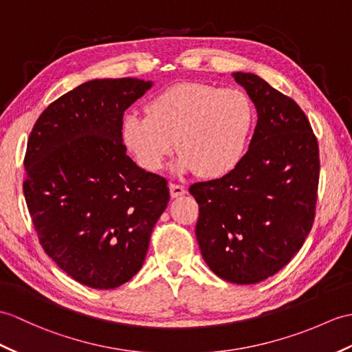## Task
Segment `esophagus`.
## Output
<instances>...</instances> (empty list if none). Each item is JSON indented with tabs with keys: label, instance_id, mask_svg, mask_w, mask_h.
<instances>
[{
	"label": "esophagus",
	"instance_id": "esophagus-1",
	"mask_svg": "<svg viewBox=\"0 0 352 352\" xmlns=\"http://www.w3.org/2000/svg\"><path fill=\"white\" fill-rule=\"evenodd\" d=\"M169 193H170V198H179V196H183L186 193V189L183 186L170 183L169 184Z\"/></svg>",
	"mask_w": 352,
	"mask_h": 352
}]
</instances>
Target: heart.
<instances>
[{
	"label": "heart",
	"mask_w": 352,
	"mask_h": 352,
	"mask_svg": "<svg viewBox=\"0 0 352 352\" xmlns=\"http://www.w3.org/2000/svg\"><path fill=\"white\" fill-rule=\"evenodd\" d=\"M145 116H127L121 130L139 165L157 173L177 145L178 168L204 178L239 166L255 124V108L243 89L198 82L163 89L145 104Z\"/></svg>",
	"instance_id": "heart-1"
}]
</instances>
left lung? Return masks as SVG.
<instances>
[{"label": "left lung", "mask_w": 352, "mask_h": 352, "mask_svg": "<svg viewBox=\"0 0 352 352\" xmlns=\"http://www.w3.org/2000/svg\"><path fill=\"white\" fill-rule=\"evenodd\" d=\"M256 106L258 121L239 166L190 186L199 204L195 232L220 279L265 280L287 265L312 230L320 148L306 113L253 73H234Z\"/></svg>", "instance_id": "8db88e82"}]
</instances>
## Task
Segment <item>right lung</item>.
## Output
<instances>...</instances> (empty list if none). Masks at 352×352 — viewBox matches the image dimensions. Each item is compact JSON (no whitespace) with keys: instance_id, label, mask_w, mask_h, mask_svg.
<instances>
[{"instance_id":"add662e5","label":"right lung","mask_w":352,"mask_h":352,"mask_svg":"<svg viewBox=\"0 0 352 352\" xmlns=\"http://www.w3.org/2000/svg\"><path fill=\"white\" fill-rule=\"evenodd\" d=\"M151 82L94 79L65 93L32 127L23 195L43 250L72 279L113 289L141 270L168 182L136 166L122 117Z\"/></svg>"}]
</instances>
